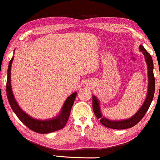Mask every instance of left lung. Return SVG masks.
<instances>
[{"instance_id": "obj_1", "label": "left lung", "mask_w": 160, "mask_h": 160, "mask_svg": "<svg viewBox=\"0 0 160 160\" xmlns=\"http://www.w3.org/2000/svg\"><path fill=\"white\" fill-rule=\"evenodd\" d=\"M139 49L143 54L145 58L146 65H147V72H148V91L146 94L143 105H142L139 110L135 113L132 117L129 119L122 120H111L102 116L100 110V101L95 95H92V108L94 113L96 117L100 119V123L102 125L108 128L117 129V130H123L134 127L141 120L143 119L144 115L146 114V111H148L151 103H152L153 98H154V91H155V79L154 76V63H153L152 58L150 54L146 51L142 45H140Z\"/></svg>"}]
</instances>
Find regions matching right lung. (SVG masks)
<instances>
[{
	"label": "right lung",
	"mask_w": 160,
	"mask_h": 160,
	"mask_svg": "<svg viewBox=\"0 0 160 160\" xmlns=\"http://www.w3.org/2000/svg\"><path fill=\"white\" fill-rule=\"evenodd\" d=\"M13 60H14V57H12V60L9 61V63H8L7 82H6V93H7L8 102H9L13 111L17 115V117L30 130L36 132L41 133V134L55 132L57 130L62 129L65 126L68 119L70 113H71V110L77 92H75L72 93L69 97H68L67 99L65 100L64 104H63L62 108H61L60 113L56 117L49 119L43 120L35 119V118L28 115L27 113H25L19 107L16 101L14 94H13L12 84H11V68H12Z\"/></svg>",
	"instance_id": "add662e5"
}]
</instances>
